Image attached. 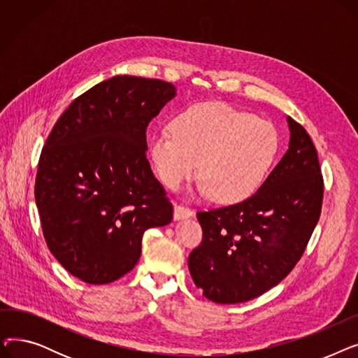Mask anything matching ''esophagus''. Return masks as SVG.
Listing matches in <instances>:
<instances>
[{
  "instance_id": "1",
  "label": "esophagus",
  "mask_w": 358,
  "mask_h": 358,
  "mask_svg": "<svg viewBox=\"0 0 358 358\" xmlns=\"http://www.w3.org/2000/svg\"><path fill=\"white\" fill-rule=\"evenodd\" d=\"M194 215V212L189 208H185L182 204H176L174 206V219L180 220V219H187V217H192Z\"/></svg>"
}]
</instances>
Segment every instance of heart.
<instances>
[{
  "label": "heart",
  "instance_id": "b5f03b06",
  "mask_svg": "<svg viewBox=\"0 0 358 358\" xmlns=\"http://www.w3.org/2000/svg\"><path fill=\"white\" fill-rule=\"evenodd\" d=\"M280 150L277 129L248 111L222 103L197 104L149 139L159 180L177 190L197 173L200 190L219 203L251 197L264 184Z\"/></svg>",
  "mask_w": 358,
  "mask_h": 358
}]
</instances>
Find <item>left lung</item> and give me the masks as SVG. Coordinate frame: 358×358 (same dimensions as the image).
Masks as SVG:
<instances>
[{
  "mask_svg": "<svg viewBox=\"0 0 358 358\" xmlns=\"http://www.w3.org/2000/svg\"><path fill=\"white\" fill-rule=\"evenodd\" d=\"M287 152L258 192L199 212L200 245L189 255L194 285L215 303H242L278 285L303 255L321 216L324 177L302 124L287 117Z\"/></svg>",
  "mask_w": 358,
  "mask_h": 358,
  "instance_id": "obj_1",
  "label": "left lung"
}]
</instances>
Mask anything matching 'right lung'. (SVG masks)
Here are the masks:
<instances>
[{
  "label": "right lung",
  "mask_w": 358,
  "mask_h": 358,
  "mask_svg": "<svg viewBox=\"0 0 358 358\" xmlns=\"http://www.w3.org/2000/svg\"><path fill=\"white\" fill-rule=\"evenodd\" d=\"M174 96L169 83L117 75L75 99L46 139L34 182L43 236L88 285L127 274L145 231L173 220L146 158V127Z\"/></svg>",
  "instance_id": "right-lung-1"
}]
</instances>
